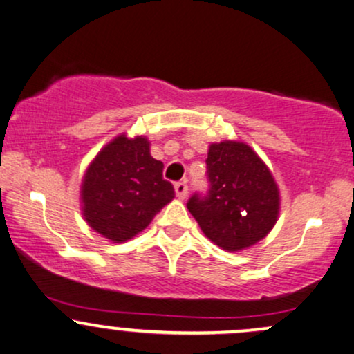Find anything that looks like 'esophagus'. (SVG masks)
I'll return each mask as SVG.
<instances>
[{"label": "esophagus", "instance_id": "esophagus-1", "mask_svg": "<svg viewBox=\"0 0 354 354\" xmlns=\"http://www.w3.org/2000/svg\"><path fill=\"white\" fill-rule=\"evenodd\" d=\"M174 193H176V196L180 198V200H185L186 196H188V185H186L185 181H180L174 185Z\"/></svg>", "mask_w": 354, "mask_h": 354}]
</instances>
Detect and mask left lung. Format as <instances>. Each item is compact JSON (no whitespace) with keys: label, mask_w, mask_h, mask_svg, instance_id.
<instances>
[{"label":"left lung","mask_w":354,"mask_h":354,"mask_svg":"<svg viewBox=\"0 0 354 354\" xmlns=\"http://www.w3.org/2000/svg\"><path fill=\"white\" fill-rule=\"evenodd\" d=\"M206 166L209 191L189 198V213L221 250L256 245L273 230L279 214V189L270 168L241 141L211 145Z\"/></svg>","instance_id":"8db88e82"}]
</instances>
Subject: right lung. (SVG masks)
I'll return each mask as SVG.
<instances>
[{
	"label": "right lung",
	"instance_id": "add662e5",
	"mask_svg": "<svg viewBox=\"0 0 354 354\" xmlns=\"http://www.w3.org/2000/svg\"><path fill=\"white\" fill-rule=\"evenodd\" d=\"M174 198L163 163L145 136H116L96 154L81 183V211L96 233L113 243L136 236Z\"/></svg>",
	"mask_w": 354,
	"mask_h": 354
}]
</instances>
